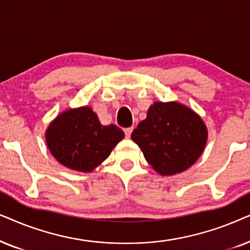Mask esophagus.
<instances>
[{"instance_id": "esophagus-1", "label": "esophagus", "mask_w": 250, "mask_h": 250, "mask_svg": "<svg viewBox=\"0 0 250 250\" xmlns=\"http://www.w3.org/2000/svg\"><path fill=\"white\" fill-rule=\"evenodd\" d=\"M132 130H134V128H132V127H130V128H125V137H127V138L130 137Z\"/></svg>"}]
</instances>
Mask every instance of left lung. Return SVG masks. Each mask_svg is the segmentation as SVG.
<instances>
[{
	"instance_id": "8db88e82",
	"label": "left lung",
	"mask_w": 250,
	"mask_h": 250,
	"mask_svg": "<svg viewBox=\"0 0 250 250\" xmlns=\"http://www.w3.org/2000/svg\"><path fill=\"white\" fill-rule=\"evenodd\" d=\"M207 136L204 121L192 109L179 103H154L131 139L159 174L174 175L197 161Z\"/></svg>"
}]
</instances>
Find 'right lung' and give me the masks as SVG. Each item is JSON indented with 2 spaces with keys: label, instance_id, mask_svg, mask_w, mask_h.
<instances>
[{
  "label": "right lung",
  "instance_id": "right-lung-1",
  "mask_svg": "<svg viewBox=\"0 0 250 250\" xmlns=\"http://www.w3.org/2000/svg\"><path fill=\"white\" fill-rule=\"evenodd\" d=\"M125 134L114 125H102L90 107L68 109L49 125L45 139L58 162L88 172L101 165Z\"/></svg>",
  "mask_w": 250,
  "mask_h": 250
}]
</instances>
